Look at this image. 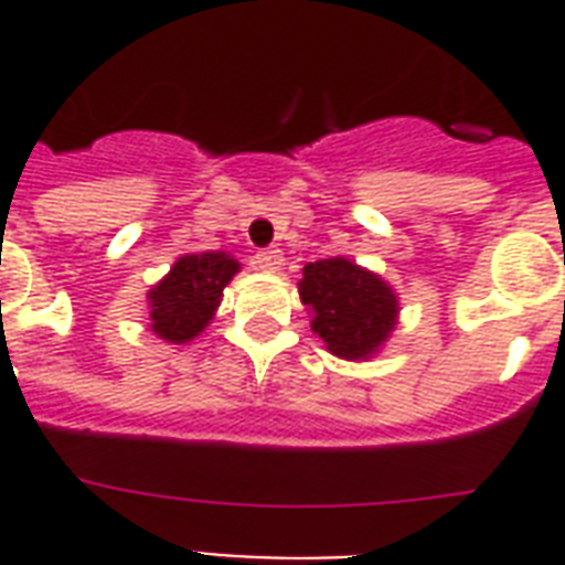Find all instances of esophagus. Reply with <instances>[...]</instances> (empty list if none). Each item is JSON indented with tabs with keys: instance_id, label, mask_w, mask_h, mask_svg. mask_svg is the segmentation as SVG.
I'll list each match as a JSON object with an SVG mask.
<instances>
[{
	"instance_id": "esophagus-1",
	"label": "esophagus",
	"mask_w": 565,
	"mask_h": 565,
	"mask_svg": "<svg viewBox=\"0 0 565 565\" xmlns=\"http://www.w3.org/2000/svg\"><path fill=\"white\" fill-rule=\"evenodd\" d=\"M255 264L260 273H278L284 264V255L278 248H264V252H257L255 255Z\"/></svg>"
}]
</instances>
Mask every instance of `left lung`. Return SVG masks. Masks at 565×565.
<instances>
[{
    "label": "left lung",
    "instance_id": "1",
    "mask_svg": "<svg viewBox=\"0 0 565 565\" xmlns=\"http://www.w3.org/2000/svg\"><path fill=\"white\" fill-rule=\"evenodd\" d=\"M310 331L340 361H370L398 326V296L381 275L337 255L308 264L299 281Z\"/></svg>",
    "mask_w": 565,
    "mask_h": 565
}]
</instances>
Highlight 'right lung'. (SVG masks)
I'll list each match as a JSON object with an SVG mask.
<instances>
[{"mask_svg":"<svg viewBox=\"0 0 565 565\" xmlns=\"http://www.w3.org/2000/svg\"><path fill=\"white\" fill-rule=\"evenodd\" d=\"M239 273V260L228 252L181 255L161 281L146 292L149 331L170 345H184L202 334L216 317L222 290Z\"/></svg>","mask_w":565,"mask_h":565,"instance_id":"obj_1","label":"right lung"}]
</instances>
